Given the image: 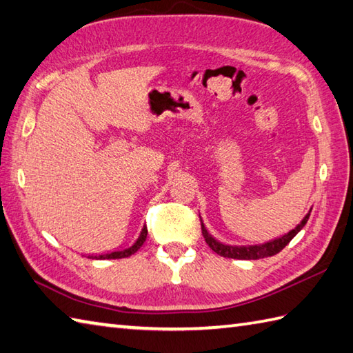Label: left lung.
<instances>
[{
	"label": "left lung",
	"instance_id": "left-lung-1",
	"mask_svg": "<svg viewBox=\"0 0 353 353\" xmlns=\"http://www.w3.org/2000/svg\"><path fill=\"white\" fill-rule=\"evenodd\" d=\"M310 214L311 211L305 215V219L301 221V224H297V226L290 230L288 234H285L279 238L272 239V241L264 243V244H258V245H229V244H223L220 241H216V239L209 234L206 230L203 221H201V234L205 236V241L208 243V245L211 247V249L216 253L220 254V256L224 258H234V259H261V258H267V256H273V254L279 253L285 245H287L292 238H294L299 232L303 229V226L306 224L310 219Z\"/></svg>",
	"mask_w": 353,
	"mask_h": 353
}]
</instances>
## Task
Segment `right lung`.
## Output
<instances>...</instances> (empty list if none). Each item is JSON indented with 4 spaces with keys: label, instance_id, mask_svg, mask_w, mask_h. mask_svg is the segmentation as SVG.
Returning a JSON list of instances; mask_svg holds the SVG:
<instances>
[{
    "label": "right lung",
    "instance_id": "right-lung-1",
    "mask_svg": "<svg viewBox=\"0 0 353 353\" xmlns=\"http://www.w3.org/2000/svg\"><path fill=\"white\" fill-rule=\"evenodd\" d=\"M145 238H147V228L144 226L141 230L138 239L133 243V245L127 247V249H123V250H117V252H110V253H104V254H89L88 258L89 259H121V258H127V256H130V254L137 253L141 249L142 244H144V241H145Z\"/></svg>",
    "mask_w": 353,
    "mask_h": 353
}]
</instances>
